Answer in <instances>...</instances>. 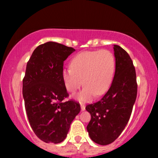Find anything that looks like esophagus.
<instances>
[{"mask_svg": "<svg viewBox=\"0 0 158 158\" xmlns=\"http://www.w3.org/2000/svg\"><path fill=\"white\" fill-rule=\"evenodd\" d=\"M81 110H85V106L83 103H81Z\"/></svg>", "mask_w": 158, "mask_h": 158, "instance_id": "obj_1", "label": "esophagus"}]
</instances>
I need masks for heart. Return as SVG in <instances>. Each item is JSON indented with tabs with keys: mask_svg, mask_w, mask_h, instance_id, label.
<instances>
[{
	"mask_svg": "<svg viewBox=\"0 0 158 158\" xmlns=\"http://www.w3.org/2000/svg\"><path fill=\"white\" fill-rule=\"evenodd\" d=\"M115 68V57L110 50L85 51L74 56L70 66L62 70L61 77L65 88L71 94L84 85V88L76 97L80 102H86L95 94L101 96L108 90Z\"/></svg>",
	"mask_w": 158,
	"mask_h": 158,
	"instance_id": "1",
	"label": "heart"
}]
</instances>
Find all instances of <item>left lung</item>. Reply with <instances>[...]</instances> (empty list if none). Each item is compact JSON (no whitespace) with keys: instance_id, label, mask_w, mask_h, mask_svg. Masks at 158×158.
Here are the masks:
<instances>
[{"instance_id":"1","label":"left lung","mask_w":158,"mask_h":158,"mask_svg":"<svg viewBox=\"0 0 158 158\" xmlns=\"http://www.w3.org/2000/svg\"><path fill=\"white\" fill-rule=\"evenodd\" d=\"M116 69L107 93L85 109L90 114L87 130L90 139L102 146L113 143L129 120L137 94L136 71L131 57L124 49L114 45Z\"/></svg>"}]
</instances>
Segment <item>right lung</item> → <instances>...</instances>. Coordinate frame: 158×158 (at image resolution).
Here are the masks:
<instances>
[{
	"mask_svg": "<svg viewBox=\"0 0 158 158\" xmlns=\"http://www.w3.org/2000/svg\"><path fill=\"white\" fill-rule=\"evenodd\" d=\"M73 51V48L49 41L35 49L27 64L23 79L25 109L34 133L45 143L62 142L81 110L77 101H64L69 94L61 72Z\"/></svg>",
	"mask_w": 158,
	"mask_h": 158,
	"instance_id": "1",
	"label": "right lung"
}]
</instances>
